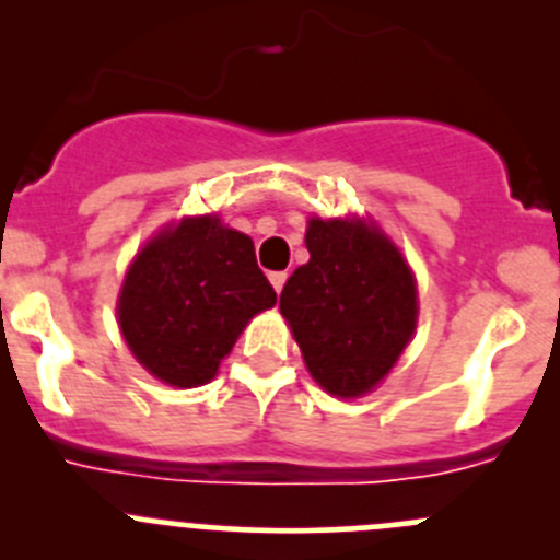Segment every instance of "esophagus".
<instances>
[{
    "label": "esophagus",
    "instance_id": "1",
    "mask_svg": "<svg viewBox=\"0 0 560 560\" xmlns=\"http://www.w3.org/2000/svg\"><path fill=\"white\" fill-rule=\"evenodd\" d=\"M287 279H290V273H287V270H276V273H270V284H273L276 292L284 290Z\"/></svg>",
    "mask_w": 560,
    "mask_h": 560
}]
</instances>
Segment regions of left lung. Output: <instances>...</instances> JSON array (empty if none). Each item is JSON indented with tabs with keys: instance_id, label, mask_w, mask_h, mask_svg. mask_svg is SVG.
Wrapping results in <instances>:
<instances>
[{
	"instance_id": "8db88e82",
	"label": "left lung",
	"mask_w": 560,
	"mask_h": 560,
	"mask_svg": "<svg viewBox=\"0 0 560 560\" xmlns=\"http://www.w3.org/2000/svg\"><path fill=\"white\" fill-rule=\"evenodd\" d=\"M306 246L312 259L287 279L281 314L327 393H369L415 332L417 287L409 265L363 222L312 219Z\"/></svg>"
}]
</instances>
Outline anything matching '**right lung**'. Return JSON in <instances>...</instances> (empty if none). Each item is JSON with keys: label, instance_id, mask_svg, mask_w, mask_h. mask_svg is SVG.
Wrapping results in <instances>:
<instances>
[{"label": "right lung", "instance_id": "1", "mask_svg": "<svg viewBox=\"0 0 560 560\" xmlns=\"http://www.w3.org/2000/svg\"><path fill=\"white\" fill-rule=\"evenodd\" d=\"M276 292L252 238L219 219H184L135 257L118 322L135 358L173 387L206 385L254 314Z\"/></svg>", "mask_w": 560, "mask_h": 560}]
</instances>
